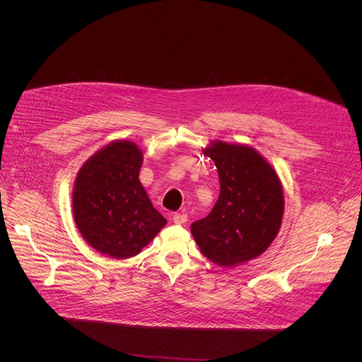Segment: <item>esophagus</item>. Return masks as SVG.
I'll use <instances>...</instances> for the list:
<instances>
[{
	"label": "esophagus",
	"instance_id": "1",
	"mask_svg": "<svg viewBox=\"0 0 362 362\" xmlns=\"http://www.w3.org/2000/svg\"><path fill=\"white\" fill-rule=\"evenodd\" d=\"M172 219H173V222H175L176 225H182V223L187 222V216H186L185 214H175Z\"/></svg>",
	"mask_w": 362,
	"mask_h": 362
}]
</instances>
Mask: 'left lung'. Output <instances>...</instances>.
<instances>
[{
    "label": "left lung",
    "instance_id": "left-lung-1",
    "mask_svg": "<svg viewBox=\"0 0 362 362\" xmlns=\"http://www.w3.org/2000/svg\"><path fill=\"white\" fill-rule=\"evenodd\" d=\"M218 169L221 193L212 212L190 226L200 252L222 268L261 256L275 240L285 209L282 182L247 144L211 141L203 148Z\"/></svg>",
    "mask_w": 362,
    "mask_h": 362
}]
</instances>
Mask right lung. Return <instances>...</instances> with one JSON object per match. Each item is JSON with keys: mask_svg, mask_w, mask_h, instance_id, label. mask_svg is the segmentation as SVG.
<instances>
[{"mask_svg": "<svg viewBox=\"0 0 362 362\" xmlns=\"http://www.w3.org/2000/svg\"><path fill=\"white\" fill-rule=\"evenodd\" d=\"M141 165L136 143L115 140L84 162L74 182L78 232L93 249L115 259L139 255L168 223L140 183Z\"/></svg>", "mask_w": 362, "mask_h": 362, "instance_id": "obj_1", "label": "right lung"}]
</instances>
